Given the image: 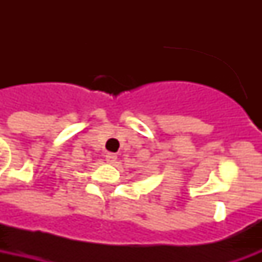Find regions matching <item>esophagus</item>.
<instances>
[{
    "label": "esophagus",
    "instance_id": "34e87169",
    "mask_svg": "<svg viewBox=\"0 0 262 262\" xmlns=\"http://www.w3.org/2000/svg\"><path fill=\"white\" fill-rule=\"evenodd\" d=\"M106 160L108 162V163H115V160H117V155H115V154H113V152H107Z\"/></svg>",
    "mask_w": 262,
    "mask_h": 262
}]
</instances>
